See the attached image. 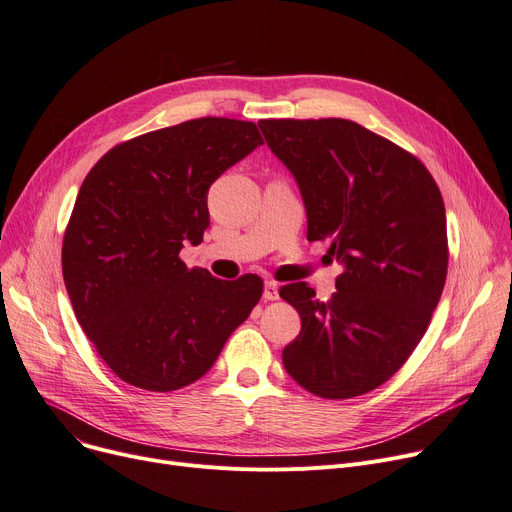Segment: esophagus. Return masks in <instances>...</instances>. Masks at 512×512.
Masks as SVG:
<instances>
[{"instance_id": "obj_1", "label": "esophagus", "mask_w": 512, "mask_h": 512, "mask_svg": "<svg viewBox=\"0 0 512 512\" xmlns=\"http://www.w3.org/2000/svg\"><path fill=\"white\" fill-rule=\"evenodd\" d=\"M263 298L265 300H278L280 298V288H278V284L276 282H265V286H263Z\"/></svg>"}]
</instances>
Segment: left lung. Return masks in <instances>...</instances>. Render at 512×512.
I'll return each instance as SVG.
<instances>
[{
  "instance_id": "1",
  "label": "left lung",
  "mask_w": 512,
  "mask_h": 512,
  "mask_svg": "<svg viewBox=\"0 0 512 512\" xmlns=\"http://www.w3.org/2000/svg\"><path fill=\"white\" fill-rule=\"evenodd\" d=\"M263 138L294 175L306 238H331L344 265L321 302L306 282L280 296L302 329L282 352L309 393L350 399L381 387L428 329L447 280L445 203L410 152L348 119H263Z\"/></svg>"
}]
</instances>
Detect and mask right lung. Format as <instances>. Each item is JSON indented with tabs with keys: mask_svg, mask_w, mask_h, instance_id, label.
<instances>
[{
	"mask_svg": "<svg viewBox=\"0 0 512 512\" xmlns=\"http://www.w3.org/2000/svg\"><path fill=\"white\" fill-rule=\"evenodd\" d=\"M261 144L251 121L191 119L115 146L86 175L63 236V282L121 381L158 393L195 383L259 302V276L224 282L179 253L203 241L212 183Z\"/></svg>",
	"mask_w": 512,
	"mask_h": 512,
	"instance_id": "add662e5",
	"label": "right lung"
}]
</instances>
